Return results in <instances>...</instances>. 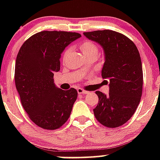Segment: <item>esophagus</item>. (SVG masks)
<instances>
[{"label": "esophagus", "instance_id": "1", "mask_svg": "<svg viewBox=\"0 0 160 160\" xmlns=\"http://www.w3.org/2000/svg\"><path fill=\"white\" fill-rule=\"evenodd\" d=\"M77 92L79 95H86V94H88V91H86V90H83V89H81V88H79V89H77Z\"/></svg>", "mask_w": 160, "mask_h": 160}]
</instances>
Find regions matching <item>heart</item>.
Masks as SVG:
<instances>
[{"label":"heart","instance_id":"1","mask_svg":"<svg viewBox=\"0 0 160 160\" xmlns=\"http://www.w3.org/2000/svg\"><path fill=\"white\" fill-rule=\"evenodd\" d=\"M80 49L82 54L84 55L85 57H89V56H94V57H97L99 55V47L95 45L94 42L90 41H85L80 45ZM70 53V49H66L65 51L63 52L62 55V60L65 61L67 58L68 55Z\"/></svg>","mask_w":160,"mask_h":160}]
</instances>
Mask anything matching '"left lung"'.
Here are the masks:
<instances>
[{"instance_id":"left-lung-1","label":"left lung","mask_w":160,"mask_h":160,"mask_svg":"<svg viewBox=\"0 0 160 160\" xmlns=\"http://www.w3.org/2000/svg\"><path fill=\"white\" fill-rule=\"evenodd\" d=\"M84 36L104 50L101 75L109 80L108 95L95 92L99 103L94 114L108 128L121 126L134 114L141 99L143 70L139 51L131 40L116 31H95L84 32Z\"/></svg>"}]
</instances>
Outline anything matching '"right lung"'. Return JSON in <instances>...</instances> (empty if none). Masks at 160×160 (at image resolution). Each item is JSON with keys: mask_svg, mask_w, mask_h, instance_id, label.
I'll return each instance as SVG.
<instances>
[{"mask_svg": "<svg viewBox=\"0 0 160 160\" xmlns=\"http://www.w3.org/2000/svg\"><path fill=\"white\" fill-rule=\"evenodd\" d=\"M67 31H41L21 46L16 60L15 83L24 109L45 129H56L67 121L77 90H63L54 83L65 47L80 37Z\"/></svg>", "mask_w": 160, "mask_h": 160, "instance_id": "1", "label": "right lung"}]
</instances>
